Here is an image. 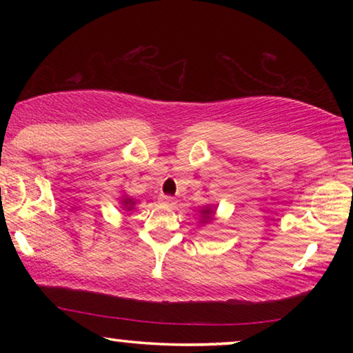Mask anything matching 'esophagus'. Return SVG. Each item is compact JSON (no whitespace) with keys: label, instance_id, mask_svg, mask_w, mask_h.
Returning a JSON list of instances; mask_svg holds the SVG:
<instances>
[{"label":"esophagus","instance_id":"obj_1","mask_svg":"<svg viewBox=\"0 0 353 353\" xmlns=\"http://www.w3.org/2000/svg\"><path fill=\"white\" fill-rule=\"evenodd\" d=\"M159 204L163 207H175L176 205V199L172 196H161L159 197Z\"/></svg>","mask_w":353,"mask_h":353}]
</instances>
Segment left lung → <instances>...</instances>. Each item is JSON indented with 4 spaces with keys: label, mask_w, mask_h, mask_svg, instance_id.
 Listing matches in <instances>:
<instances>
[{
    "label": "left lung",
    "mask_w": 353,
    "mask_h": 353,
    "mask_svg": "<svg viewBox=\"0 0 353 353\" xmlns=\"http://www.w3.org/2000/svg\"><path fill=\"white\" fill-rule=\"evenodd\" d=\"M214 214L215 210L212 209V207H204V209L201 210V221L202 223H207V221H212V219H214Z\"/></svg>",
    "instance_id": "8db88e82"
}]
</instances>
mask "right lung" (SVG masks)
Here are the masks:
<instances>
[{
    "label": "right lung",
    "instance_id": "add662e5",
    "mask_svg": "<svg viewBox=\"0 0 353 353\" xmlns=\"http://www.w3.org/2000/svg\"><path fill=\"white\" fill-rule=\"evenodd\" d=\"M134 204H137V202H134V199H130V197H123L122 199V205H123V209H127V212L133 210Z\"/></svg>",
    "mask_w": 353,
    "mask_h": 353
}]
</instances>
